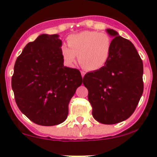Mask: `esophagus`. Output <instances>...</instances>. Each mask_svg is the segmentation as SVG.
Segmentation results:
<instances>
[{"label":"esophagus","mask_w":157,"mask_h":157,"mask_svg":"<svg viewBox=\"0 0 157 157\" xmlns=\"http://www.w3.org/2000/svg\"><path fill=\"white\" fill-rule=\"evenodd\" d=\"M81 75H82V77H83H83H84V75H85V72H84V71H81Z\"/></svg>","instance_id":"obj_1"}]
</instances>
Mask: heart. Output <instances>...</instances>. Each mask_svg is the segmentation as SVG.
Returning a JSON list of instances; mask_svg holds the SVG:
<instances>
[{
	"mask_svg": "<svg viewBox=\"0 0 157 157\" xmlns=\"http://www.w3.org/2000/svg\"><path fill=\"white\" fill-rule=\"evenodd\" d=\"M67 42L68 47L62 45L61 53L70 67L76 62L77 55L80 65L91 71L103 68L110 58L112 41L105 33L85 30L69 36Z\"/></svg>",
	"mask_w": 157,
	"mask_h": 157,
	"instance_id": "b5f03b06",
	"label": "heart"
}]
</instances>
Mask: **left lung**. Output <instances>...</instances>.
Listing matches in <instances>:
<instances>
[{"label": "left lung", "instance_id": "1", "mask_svg": "<svg viewBox=\"0 0 157 157\" xmlns=\"http://www.w3.org/2000/svg\"><path fill=\"white\" fill-rule=\"evenodd\" d=\"M111 56L103 68L87 73L83 85L95 119L113 124L128 119L135 110L144 90L143 62L135 47L113 29Z\"/></svg>", "mask_w": 157, "mask_h": 157}]
</instances>
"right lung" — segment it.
Here are the masks:
<instances>
[{"label":"right lung","mask_w":157,"mask_h":157,"mask_svg":"<svg viewBox=\"0 0 157 157\" xmlns=\"http://www.w3.org/2000/svg\"><path fill=\"white\" fill-rule=\"evenodd\" d=\"M58 37L42 34L29 42L17 58L11 80L18 108L42 126L65 121L70 100L83 83L79 70L64 66Z\"/></svg>","instance_id":"1"}]
</instances>
